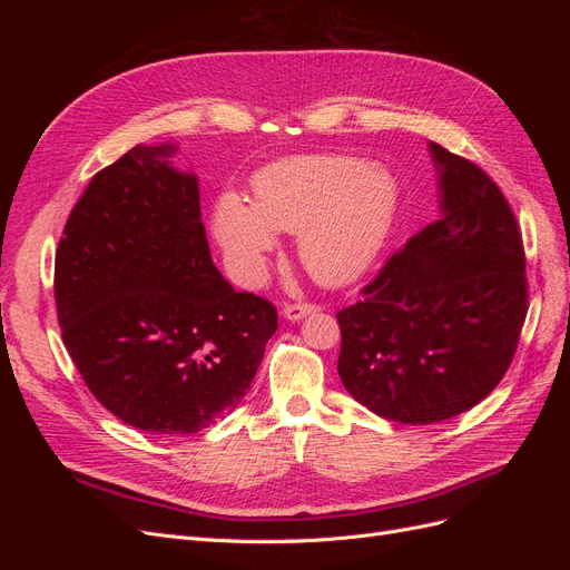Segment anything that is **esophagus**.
Listing matches in <instances>:
<instances>
[{
  "label": "esophagus",
  "mask_w": 570,
  "mask_h": 570,
  "mask_svg": "<svg viewBox=\"0 0 570 570\" xmlns=\"http://www.w3.org/2000/svg\"><path fill=\"white\" fill-rule=\"evenodd\" d=\"M314 312H318L316 304H285L283 306V316L287 321H302L304 316L314 314Z\"/></svg>",
  "instance_id": "34e87169"
}]
</instances>
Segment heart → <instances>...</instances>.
I'll return each mask as SVG.
<instances>
[{
  "mask_svg": "<svg viewBox=\"0 0 570 570\" xmlns=\"http://www.w3.org/2000/svg\"><path fill=\"white\" fill-rule=\"evenodd\" d=\"M396 214V185L381 168L350 157H302L268 168L256 202L223 193L214 233L235 281L256 287L278 233L299 235L304 268L323 285H347L381 254Z\"/></svg>",
  "mask_w": 570,
  "mask_h": 570,
  "instance_id": "1",
  "label": "heart"
}]
</instances>
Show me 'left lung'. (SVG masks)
<instances>
[{"mask_svg": "<svg viewBox=\"0 0 570 570\" xmlns=\"http://www.w3.org/2000/svg\"><path fill=\"white\" fill-rule=\"evenodd\" d=\"M442 216L337 314L342 385L411 425L469 411L502 381L528 314L525 254L502 189L430 142Z\"/></svg>", "mask_w": 570, "mask_h": 570, "instance_id": "1", "label": "left lung"}]
</instances>
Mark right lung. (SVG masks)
Segmentation results:
<instances>
[{
  "label": "right lung",
  "instance_id": "right-lung-1",
  "mask_svg": "<svg viewBox=\"0 0 570 570\" xmlns=\"http://www.w3.org/2000/svg\"><path fill=\"white\" fill-rule=\"evenodd\" d=\"M176 145H137L90 180L57 249L61 337L85 385L124 423L193 435L233 411L278 331L268 299L212 262L195 174Z\"/></svg>",
  "mask_w": 570,
  "mask_h": 570
}]
</instances>
